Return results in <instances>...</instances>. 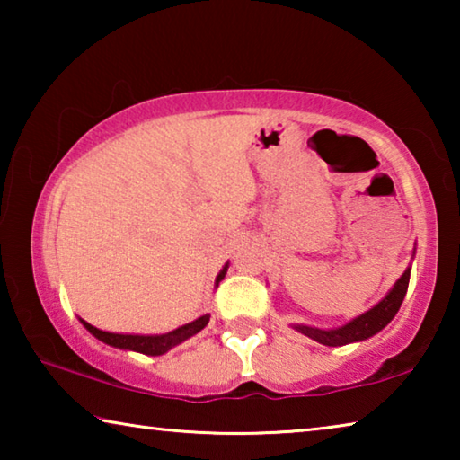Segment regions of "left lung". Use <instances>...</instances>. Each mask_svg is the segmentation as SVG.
Returning <instances> with one entry per match:
<instances>
[{"label":"left lung","mask_w":460,"mask_h":460,"mask_svg":"<svg viewBox=\"0 0 460 460\" xmlns=\"http://www.w3.org/2000/svg\"><path fill=\"white\" fill-rule=\"evenodd\" d=\"M408 284H410V268L403 271L402 278L394 284L392 290L387 292V296L379 302V305L367 310V313H363L361 316L353 318L351 323L339 326V329L324 331V329H314V326H306V324H294V329L326 347H342V345H349V342L365 341L373 337L376 332H379L381 329H385V326L392 323V318L398 314V310L403 302V296L408 292Z\"/></svg>","instance_id":"obj_1"}]
</instances>
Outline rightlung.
Here are the masks:
<instances>
[{"label":"right lung","mask_w":460,"mask_h":460,"mask_svg":"<svg viewBox=\"0 0 460 460\" xmlns=\"http://www.w3.org/2000/svg\"><path fill=\"white\" fill-rule=\"evenodd\" d=\"M227 268L229 263H225V268L219 271V276H217L215 284L219 286L221 279L227 274ZM208 314L197 318V321H192L184 326H178L176 331H170L166 334H118V332H105V331H99L97 326H93L89 323H83L84 329H87L93 337H97L99 341L107 342V345L111 347H118V349H128V351H137V353H144V355H164L170 349L181 345L186 339H190L192 334H197L199 331L205 329L208 324Z\"/></svg>","instance_id":"1"}]
</instances>
